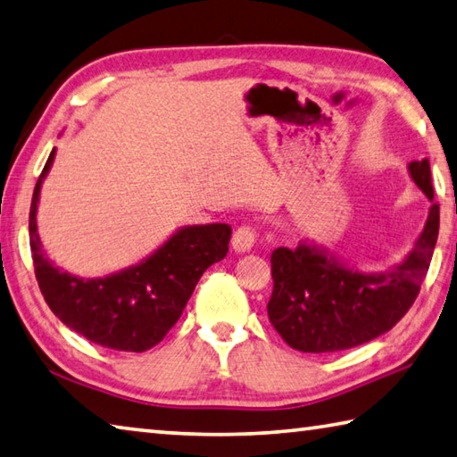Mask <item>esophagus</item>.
<instances>
[{
    "label": "esophagus",
    "instance_id": "esophagus-1",
    "mask_svg": "<svg viewBox=\"0 0 457 457\" xmlns=\"http://www.w3.org/2000/svg\"><path fill=\"white\" fill-rule=\"evenodd\" d=\"M254 243H256V232L251 227H240L235 235H232V240H230L232 248H235L238 254L251 253Z\"/></svg>",
    "mask_w": 457,
    "mask_h": 457
}]
</instances>
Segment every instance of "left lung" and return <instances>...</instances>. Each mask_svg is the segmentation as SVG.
I'll return each mask as SVG.
<instances>
[{
  "label": "left lung",
  "mask_w": 457,
  "mask_h": 457,
  "mask_svg": "<svg viewBox=\"0 0 457 457\" xmlns=\"http://www.w3.org/2000/svg\"><path fill=\"white\" fill-rule=\"evenodd\" d=\"M411 180L434 201L429 161H411ZM440 230V206L432 204L411 251L386 270L364 272L328 248L300 240L295 251L272 253L269 318L282 340L300 352L356 348L392 330L408 312L429 269Z\"/></svg>",
  "instance_id": "1"
}]
</instances>
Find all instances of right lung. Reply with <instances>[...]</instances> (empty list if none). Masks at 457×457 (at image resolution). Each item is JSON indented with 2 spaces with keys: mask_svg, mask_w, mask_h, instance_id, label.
I'll use <instances>...</instances> for the list:
<instances>
[{
  "mask_svg": "<svg viewBox=\"0 0 457 457\" xmlns=\"http://www.w3.org/2000/svg\"><path fill=\"white\" fill-rule=\"evenodd\" d=\"M54 159L55 149L37 179L29 209V246L43 298L59 320L99 346L153 348L183 314L203 272L227 256L230 227H180L141 262L101 278L75 277L46 258L37 232L41 185Z\"/></svg>",
  "mask_w": 457,
  "mask_h": 457,
  "instance_id": "obj_1",
  "label": "right lung"
}]
</instances>
